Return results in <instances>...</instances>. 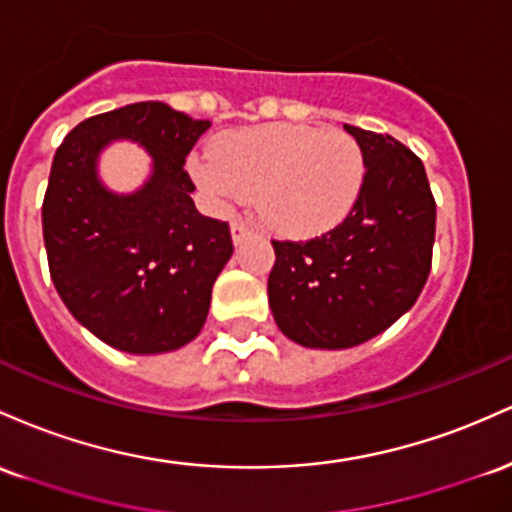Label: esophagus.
I'll list each match as a JSON object with an SVG mask.
<instances>
[{
    "instance_id": "1",
    "label": "esophagus",
    "mask_w": 512,
    "mask_h": 512,
    "mask_svg": "<svg viewBox=\"0 0 512 512\" xmlns=\"http://www.w3.org/2000/svg\"><path fill=\"white\" fill-rule=\"evenodd\" d=\"M249 234H251L249 222H244V220H234L232 222V239H234V244H239V241L249 237Z\"/></svg>"
}]
</instances>
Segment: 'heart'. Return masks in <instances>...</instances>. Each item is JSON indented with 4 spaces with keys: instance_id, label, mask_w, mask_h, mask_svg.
I'll return each mask as SVG.
<instances>
[{
    "instance_id": "b5f03b06",
    "label": "heart",
    "mask_w": 512,
    "mask_h": 512,
    "mask_svg": "<svg viewBox=\"0 0 512 512\" xmlns=\"http://www.w3.org/2000/svg\"><path fill=\"white\" fill-rule=\"evenodd\" d=\"M193 174L220 203L258 198L275 232L317 237L358 203L365 159L348 132L273 123L220 137Z\"/></svg>"
}]
</instances>
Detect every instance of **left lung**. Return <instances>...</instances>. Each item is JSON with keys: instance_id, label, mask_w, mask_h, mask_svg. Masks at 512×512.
<instances>
[{"instance_id": "8db88e82", "label": "left lung", "mask_w": 512, "mask_h": 512, "mask_svg": "<svg viewBox=\"0 0 512 512\" xmlns=\"http://www.w3.org/2000/svg\"><path fill=\"white\" fill-rule=\"evenodd\" d=\"M365 159L358 203L307 241H275L268 304L278 329L307 348H353L394 324L426 285L435 198L423 162L392 135L343 125Z\"/></svg>"}]
</instances>
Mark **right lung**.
I'll return each mask as SVG.
<instances>
[{
  "label": "right lung",
  "mask_w": 512,
  "mask_h": 512,
  "mask_svg": "<svg viewBox=\"0 0 512 512\" xmlns=\"http://www.w3.org/2000/svg\"><path fill=\"white\" fill-rule=\"evenodd\" d=\"M210 120L159 101L86 118L57 147L43 198L50 278L72 317L108 346L135 355L176 350L208 319L212 285L232 256L222 220L200 215L183 164ZM153 157L140 192L118 196L95 162L113 139Z\"/></svg>",
  "instance_id": "add662e5"
}]
</instances>
